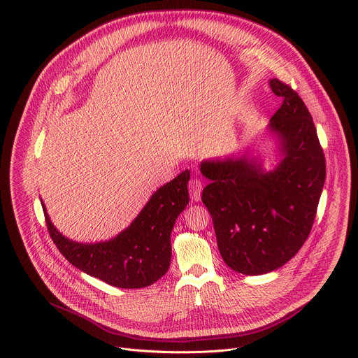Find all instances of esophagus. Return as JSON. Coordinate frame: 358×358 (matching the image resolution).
<instances>
[{"mask_svg": "<svg viewBox=\"0 0 358 358\" xmlns=\"http://www.w3.org/2000/svg\"><path fill=\"white\" fill-rule=\"evenodd\" d=\"M189 194L194 202H198L201 199V191H202V182L199 180H192L188 185Z\"/></svg>", "mask_w": 358, "mask_h": 358, "instance_id": "1", "label": "esophagus"}]
</instances>
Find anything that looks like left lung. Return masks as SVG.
Here are the masks:
<instances>
[{
	"mask_svg": "<svg viewBox=\"0 0 358 358\" xmlns=\"http://www.w3.org/2000/svg\"><path fill=\"white\" fill-rule=\"evenodd\" d=\"M282 105L264 134L276 143V164L246 147L242 155L203 160L211 182L202 191L224 262L243 275H264L289 262L308 239L326 180V160L313 119L299 94L278 79Z\"/></svg>",
	"mask_w": 358,
	"mask_h": 358,
	"instance_id": "8db88e82",
	"label": "left lung"
}]
</instances>
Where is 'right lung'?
<instances>
[{"label": "right lung", "instance_id": "1", "mask_svg": "<svg viewBox=\"0 0 358 358\" xmlns=\"http://www.w3.org/2000/svg\"><path fill=\"white\" fill-rule=\"evenodd\" d=\"M189 170L152 192L131 224L109 241L76 242L62 235L42 208L48 231L64 257L79 271L122 289L150 286L171 262V231L189 202Z\"/></svg>", "mask_w": 358, "mask_h": 358}]
</instances>
